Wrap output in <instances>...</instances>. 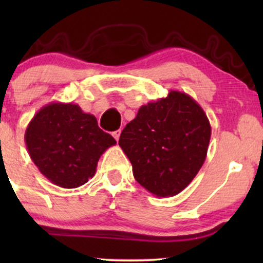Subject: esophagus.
I'll return each mask as SVG.
<instances>
[{
    "instance_id": "1",
    "label": "esophagus",
    "mask_w": 263,
    "mask_h": 263,
    "mask_svg": "<svg viewBox=\"0 0 263 263\" xmlns=\"http://www.w3.org/2000/svg\"><path fill=\"white\" fill-rule=\"evenodd\" d=\"M120 135H121V129H117V131L112 132V136H114V137H115V140H116V141H119V138H120Z\"/></svg>"
}]
</instances>
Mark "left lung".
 Here are the masks:
<instances>
[{"label": "left lung", "mask_w": 263, "mask_h": 263, "mask_svg": "<svg viewBox=\"0 0 263 263\" xmlns=\"http://www.w3.org/2000/svg\"><path fill=\"white\" fill-rule=\"evenodd\" d=\"M211 136L206 114L188 93L171 90L142 105L119 144L135 179L156 197H174L194 179L206 158Z\"/></svg>", "instance_id": "left-lung-1"}]
</instances>
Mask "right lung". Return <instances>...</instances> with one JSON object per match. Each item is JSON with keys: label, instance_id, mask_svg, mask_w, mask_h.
<instances>
[{"label": "right lung", "instance_id": "1", "mask_svg": "<svg viewBox=\"0 0 263 263\" xmlns=\"http://www.w3.org/2000/svg\"><path fill=\"white\" fill-rule=\"evenodd\" d=\"M29 157L55 185L73 189L95 176L102 153L116 141L91 114L73 102H50L33 116L25 134Z\"/></svg>", "mask_w": 263, "mask_h": 263}]
</instances>
